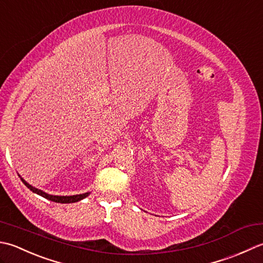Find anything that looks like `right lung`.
Wrapping results in <instances>:
<instances>
[{"label": "right lung", "instance_id": "obj_1", "mask_svg": "<svg viewBox=\"0 0 263 263\" xmlns=\"http://www.w3.org/2000/svg\"><path fill=\"white\" fill-rule=\"evenodd\" d=\"M21 180H23V183L28 187V189L31 191L36 193V194H39L43 197H45V199L50 200V201H53V202H57V203H74V202H78L80 200L85 199V197L88 196L89 193H84V194H79V195H72V196H55V195H50V194H46L45 192H43L41 190H37L35 189V187H33L31 185H29L27 181H25L23 178H21Z\"/></svg>", "mask_w": 263, "mask_h": 263}]
</instances>
